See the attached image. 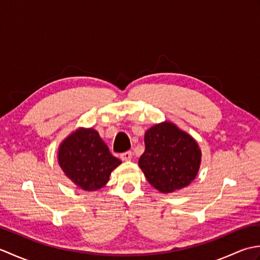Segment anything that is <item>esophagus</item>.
Wrapping results in <instances>:
<instances>
[{"instance_id":"obj_1","label":"esophagus","mask_w":260,"mask_h":260,"mask_svg":"<svg viewBox=\"0 0 260 260\" xmlns=\"http://www.w3.org/2000/svg\"><path fill=\"white\" fill-rule=\"evenodd\" d=\"M132 155H133L132 151H127V152H124V153L120 154V158L123 159V161H131Z\"/></svg>"}]
</instances>
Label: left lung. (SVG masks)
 Listing matches in <instances>:
<instances>
[{
    "instance_id": "left-lung-1",
    "label": "left lung",
    "mask_w": 260,
    "mask_h": 260,
    "mask_svg": "<svg viewBox=\"0 0 260 260\" xmlns=\"http://www.w3.org/2000/svg\"><path fill=\"white\" fill-rule=\"evenodd\" d=\"M140 168L152 186L162 193L183 189L196 179L201 163L198 143L170 121L152 126L144 136Z\"/></svg>"
}]
</instances>
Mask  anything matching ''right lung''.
Returning <instances> with one entry per match:
<instances>
[{
    "instance_id": "1",
    "label": "right lung",
    "mask_w": 260,
    "mask_h": 260,
    "mask_svg": "<svg viewBox=\"0 0 260 260\" xmlns=\"http://www.w3.org/2000/svg\"><path fill=\"white\" fill-rule=\"evenodd\" d=\"M58 162L64 174L86 191L101 189L121 163L92 128H79L59 146Z\"/></svg>"
}]
</instances>
